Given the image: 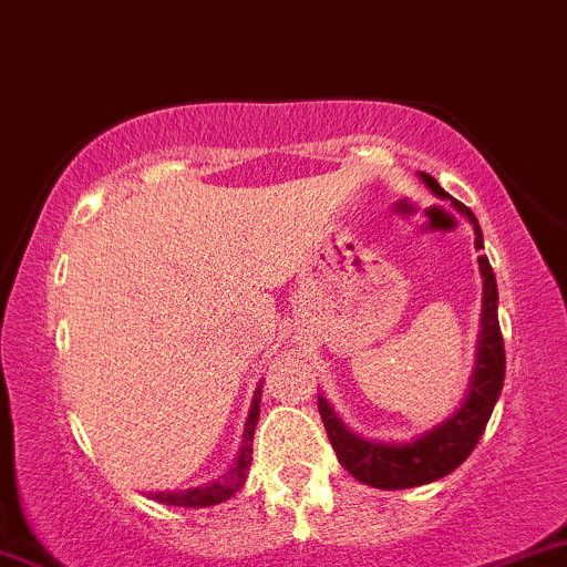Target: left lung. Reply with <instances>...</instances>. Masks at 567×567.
<instances>
[{"label": "left lung", "mask_w": 567, "mask_h": 567, "mask_svg": "<svg viewBox=\"0 0 567 567\" xmlns=\"http://www.w3.org/2000/svg\"><path fill=\"white\" fill-rule=\"evenodd\" d=\"M424 184L432 188L437 197H447L432 175L421 173ZM453 205L470 218L474 226V247L483 250V231H480L477 218L466 205L453 199ZM480 271L485 277L483 292V333H480V351H477V368H474L472 392L466 402L461 405L453 419L445 424L419 437L408 445H383V442H370L351 434L347 426L338 421L333 408L328 402L317 400L320 408L324 432H328L330 445L341 461V466L351 477L360 480L370 487H381V491H405V487H419L434 480L445 477L453 470H458L470 453L474 451L480 437H483L487 421H491L493 405H496L501 386H504L506 373V354H504V336L498 328V290L496 275H493L487 256H480Z\"/></svg>", "instance_id": "1"}]
</instances>
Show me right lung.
<instances>
[{
  "mask_svg": "<svg viewBox=\"0 0 567 567\" xmlns=\"http://www.w3.org/2000/svg\"><path fill=\"white\" fill-rule=\"evenodd\" d=\"M258 402H261V389L256 392V400H252V405H250V415H247L245 445H243V451H239L237 464H234V470L226 474V477H220L218 483L202 485V487H188V491H181V493H154L152 498H157L159 504H167V506H194V509L229 501L234 493L243 487L245 472L252 461V432H256L258 413H261V405H258Z\"/></svg>",
  "mask_w": 567,
  "mask_h": 567,
  "instance_id": "obj_1",
  "label": "right lung"
}]
</instances>
